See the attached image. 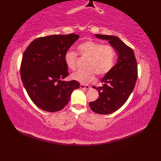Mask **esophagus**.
<instances>
[{
  "instance_id": "obj_1",
  "label": "esophagus",
  "mask_w": 161,
  "mask_h": 161,
  "mask_svg": "<svg viewBox=\"0 0 161 161\" xmlns=\"http://www.w3.org/2000/svg\"><path fill=\"white\" fill-rule=\"evenodd\" d=\"M80 88H81V89H89L90 88V86H88V85H84V84H80Z\"/></svg>"
}]
</instances>
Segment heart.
<instances>
[{
  "label": "heart",
  "instance_id": "b5f03b06",
  "mask_svg": "<svg viewBox=\"0 0 161 161\" xmlns=\"http://www.w3.org/2000/svg\"><path fill=\"white\" fill-rule=\"evenodd\" d=\"M81 58L87 59L85 69L71 75V79L83 84L91 82L95 75L102 77L107 75L111 68L116 57L115 50L110 45H103L93 41H86L77 47ZM77 55L73 51H67L64 55V61L68 69L75 70L77 66Z\"/></svg>",
  "mask_w": 161,
  "mask_h": 161
}]
</instances>
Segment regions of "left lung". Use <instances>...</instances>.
Instances as JSON below:
<instances>
[{
  "instance_id": "obj_1",
  "label": "left lung",
  "mask_w": 161,
  "mask_h": 161,
  "mask_svg": "<svg viewBox=\"0 0 161 161\" xmlns=\"http://www.w3.org/2000/svg\"><path fill=\"white\" fill-rule=\"evenodd\" d=\"M99 39L108 40L115 49L118 61L115 66L102 79V86L96 88L99 98L89 102L91 110L98 114H110L122 107L134 88L138 77V66L131 47L111 35H95Z\"/></svg>"
}]
</instances>
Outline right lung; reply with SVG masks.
Listing matches in <instances>:
<instances>
[{"label":"right lung","mask_w":161,"mask_h":161,"mask_svg":"<svg viewBox=\"0 0 161 161\" xmlns=\"http://www.w3.org/2000/svg\"><path fill=\"white\" fill-rule=\"evenodd\" d=\"M79 37L75 34L39 37L23 53L20 68L22 82L34 104L43 111L61 110L72 92L80 87L77 81L61 80L68 75L65 53Z\"/></svg>","instance_id":"1"}]
</instances>
